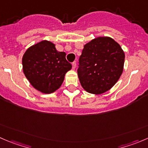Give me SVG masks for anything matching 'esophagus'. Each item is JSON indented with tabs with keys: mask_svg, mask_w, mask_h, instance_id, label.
I'll return each mask as SVG.
<instances>
[{
	"mask_svg": "<svg viewBox=\"0 0 148 148\" xmlns=\"http://www.w3.org/2000/svg\"><path fill=\"white\" fill-rule=\"evenodd\" d=\"M76 66H77V63H76V61H74V62L72 63V68L74 69L76 68Z\"/></svg>",
	"mask_w": 148,
	"mask_h": 148,
	"instance_id": "esophagus-1",
	"label": "esophagus"
}]
</instances>
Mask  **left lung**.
Here are the masks:
<instances>
[{
    "instance_id": "obj_1",
    "label": "left lung",
    "mask_w": 148,
    "mask_h": 148,
    "mask_svg": "<svg viewBox=\"0 0 148 148\" xmlns=\"http://www.w3.org/2000/svg\"><path fill=\"white\" fill-rule=\"evenodd\" d=\"M125 55L118 42L109 37H98L84 45L77 69L82 87L100 95L110 90L124 69Z\"/></svg>"
}]
</instances>
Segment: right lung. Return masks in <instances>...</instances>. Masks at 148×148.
<instances>
[{"instance_id": "1", "label": "right lung", "mask_w": 148, "mask_h": 148, "mask_svg": "<svg viewBox=\"0 0 148 148\" xmlns=\"http://www.w3.org/2000/svg\"><path fill=\"white\" fill-rule=\"evenodd\" d=\"M22 66L30 84L45 94L58 90L72 67L66 59V53L58 52L55 44L48 40L29 47L23 56Z\"/></svg>"}]
</instances>
